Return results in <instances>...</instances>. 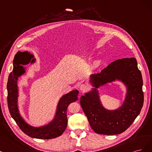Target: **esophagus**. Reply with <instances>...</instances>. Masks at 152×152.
Instances as JSON below:
<instances>
[{
    "instance_id": "34e87169",
    "label": "esophagus",
    "mask_w": 152,
    "mask_h": 152,
    "mask_svg": "<svg viewBox=\"0 0 152 152\" xmlns=\"http://www.w3.org/2000/svg\"><path fill=\"white\" fill-rule=\"evenodd\" d=\"M88 85L86 84H84V83H83V84H81L80 85V89L81 91L84 92V91H86L87 90H88Z\"/></svg>"
}]
</instances>
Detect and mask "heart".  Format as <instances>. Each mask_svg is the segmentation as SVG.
Wrapping results in <instances>:
<instances>
[{
    "label": "heart",
    "instance_id": "1",
    "mask_svg": "<svg viewBox=\"0 0 152 152\" xmlns=\"http://www.w3.org/2000/svg\"><path fill=\"white\" fill-rule=\"evenodd\" d=\"M99 64V62H96V63H95V64H96V65H97V64Z\"/></svg>",
    "mask_w": 152,
    "mask_h": 152
}]
</instances>
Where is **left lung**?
<instances>
[{
  "label": "left lung",
  "instance_id": "left-lung-1",
  "mask_svg": "<svg viewBox=\"0 0 152 152\" xmlns=\"http://www.w3.org/2000/svg\"><path fill=\"white\" fill-rule=\"evenodd\" d=\"M91 77L96 87L116 79L121 80L128 87L123 105L115 110H107L102 107L96 89L80 99L81 106L95 133L106 135L123 133L139 115L144 102L143 79L136 58L116 60Z\"/></svg>",
  "mask_w": 152,
  "mask_h": 152
}]
</instances>
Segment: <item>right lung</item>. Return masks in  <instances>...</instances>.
<instances>
[{"mask_svg":"<svg viewBox=\"0 0 152 152\" xmlns=\"http://www.w3.org/2000/svg\"><path fill=\"white\" fill-rule=\"evenodd\" d=\"M33 55L25 51L18 52L13 61L14 68L12 71L9 74L7 88V105L11 115L16 121L19 128L23 133L34 138L38 139H52L61 136L65 131L67 124V109L69 105L72 102L78 100V91L74 90L69 94L64 95L58 102L55 119L50 123L45 126L40 128H34L26 123L20 114L18 108L17 100L18 96L17 80L19 76L25 72L24 67L20 64H26L33 58ZM35 61L33 59L31 62ZM16 64V65H14Z\"/></svg>","mask_w":152,"mask_h":152,"instance_id":"1","label":"right lung"}]
</instances>
